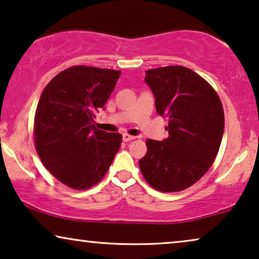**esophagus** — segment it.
Returning a JSON list of instances; mask_svg holds the SVG:
<instances>
[{
  "label": "esophagus",
  "mask_w": 259,
  "mask_h": 259,
  "mask_svg": "<svg viewBox=\"0 0 259 259\" xmlns=\"http://www.w3.org/2000/svg\"><path fill=\"white\" fill-rule=\"evenodd\" d=\"M133 139H136V137L130 136V134H123V136H122V140L125 141V143H128V141L133 140Z\"/></svg>",
  "instance_id": "esophagus-1"
}]
</instances>
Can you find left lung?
Returning a JSON list of instances; mask_svg holds the SVG:
<instances>
[{"label": "left lung", "instance_id": "1", "mask_svg": "<svg viewBox=\"0 0 259 259\" xmlns=\"http://www.w3.org/2000/svg\"><path fill=\"white\" fill-rule=\"evenodd\" d=\"M145 81L158 114L168 120V137L147 139L140 171L153 189L178 192L197 183L217 157L224 133L221 99L207 81L183 66L148 69Z\"/></svg>", "mask_w": 259, "mask_h": 259}]
</instances>
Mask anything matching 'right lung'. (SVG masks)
<instances>
[{"label": "right lung", "instance_id": "obj_1", "mask_svg": "<svg viewBox=\"0 0 259 259\" xmlns=\"http://www.w3.org/2000/svg\"><path fill=\"white\" fill-rule=\"evenodd\" d=\"M120 70L74 66L53 77L42 92L34 139L45 167L68 187L87 190L107 173L121 134L93 125L114 90Z\"/></svg>", "mask_w": 259, "mask_h": 259}]
</instances>
